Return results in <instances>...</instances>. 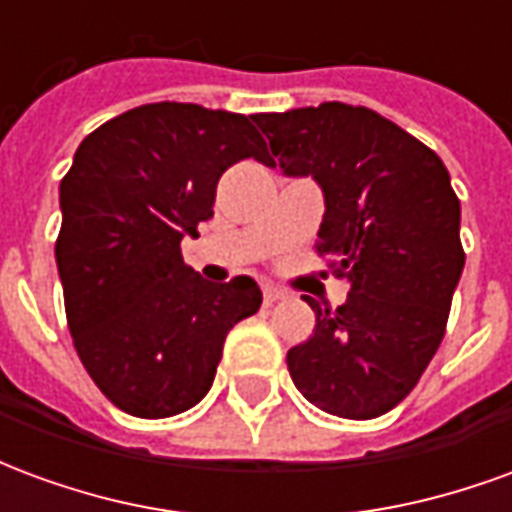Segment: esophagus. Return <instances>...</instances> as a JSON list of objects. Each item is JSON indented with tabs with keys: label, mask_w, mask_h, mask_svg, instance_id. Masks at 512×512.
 <instances>
[{
	"label": "esophagus",
	"mask_w": 512,
	"mask_h": 512,
	"mask_svg": "<svg viewBox=\"0 0 512 512\" xmlns=\"http://www.w3.org/2000/svg\"><path fill=\"white\" fill-rule=\"evenodd\" d=\"M279 299H285V290L277 288V285H271V282H266V285H263V301H266V304H274V301Z\"/></svg>",
	"instance_id": "1"
}]
</instances>
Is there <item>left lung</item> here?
Masks as SVG:
<instances>
[{"instance_id": "left-lung-1", "label": "left lung", "mask_w": 512, "mask_h": 512, "mask_svg": "<svg viewBox=\"0 0 512 512\" xmlns=\"http://www.w3.org/2000/svg\"><path fill=\"white\" fill-rule=\"evenodd\" d=\"M268 167L323 191L318 252L348 299L315 310L288 351L301 395L326 414L373 419L417 386L439 348L463 271L461 202L441 158L373 109L329 101L252 115Z\"/></svg>"}]
</instances>
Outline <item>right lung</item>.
<instances>
[{
    "label": "right lung",
    "mask_w": 512,
    "mask_h": 512,
    "mask_svg": "<svg viewBox=\"0 0 512 512\" xmlns=\"http://www.w3.org/2000/svg\"><path fill=\"white\" fill-rule=\"evenodd\" d=\"M244 158L268 161L249 117L161 101L84 136L62 178L54 257L68 329L84 370L131 417L197 406L227 332L263 304L252 277L208 282L180 255Z\"/></svg>",
    "instance_id": "right-lung-1"
}]
</instances>
